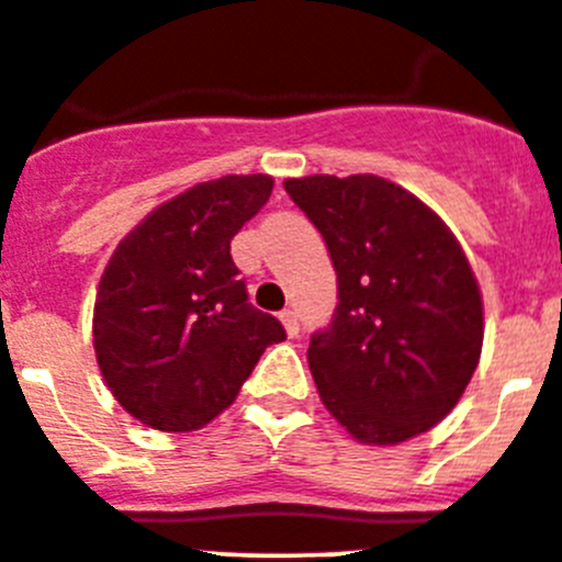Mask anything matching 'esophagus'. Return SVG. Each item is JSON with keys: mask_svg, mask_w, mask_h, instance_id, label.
<instances>
[{"mask_svg": "<svg viewBox=\"0 0 562 562\" xmlns=\"http://www.w3.org/2000/svg\"><path fill=\"white\" fill-rule=\"evenodd\" d=\"M278 317H281V323H284L286 334H290V336L301 334V323H297V314L292 312V308H284V312L278 314Z\"/></svg>", "mask_w": 562, "mask_h": 562, "instance_id": "obj_1", "label": "esophagus"}]
</instances>
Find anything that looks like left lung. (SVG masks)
Segmentation results:
<instances>
[{"mask_svg":"<svg viewBox=\"0 0 562 562\" xmlns=\"http://www.w3.org/2000/svg\"><path fill=\"white\" fill-rule=\"evenodd\" d=\"M284 190L336 270L339 303L308 341L325 408L364 445L430 430L456 408L483 347V301L458 239L381 176H306Z\"/></svg>","mask_w":562,"mask_h":562,"instance_id":"left-lung-1","label":"left lung"}]
</instances>
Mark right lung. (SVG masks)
<instances>
[{
    "label": "right lung",
    "instance_id": "1",
    "mask_svg": "<svg viewBox=\"0 0 562 562\" xmlns=\"http://www.w3.org/2000/svg\"><path fill=\"white\" fill-rule=\"evenodd\" d=\"M272 192L265 173L204 181L154 210L112 254L93 312L99 370L154 430L226 411L284 325L248 303L232 239Z\"/></svg>",
    "mask_w": 562,
    "mask_h": 562
}]
</instances>
